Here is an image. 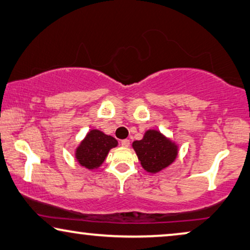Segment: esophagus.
Wrapping results in <instances>:
<instances>
[{"label":"esophagus","instance_id":"esophagus-1","mask_svg":"<svg viewBox=\"0 0 250 250\" xmlns=\"http://www.w3.org/2000/svg\"><path fill=\"white\" fill-rule=\"evenodd\" d=\"M121 146L122 147H129L130 146V140L129 139H124L121 140Z\"/></svg>","mask_w":250,"mask_h":250}]
</instances>
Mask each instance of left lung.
I'll return each mask as SVG.
<instances>
[{"mask_svg": "<svg viewBox=\"0 0 250 250\" xmlns=\"http://www.w3.org/2000/svg\"><path fill=\"white\" fill-rule=\"evenodd\" d=\"M132 147L141 166L149 173H157L170 165L177 155L176 146L156 130H148L143 139L133 141Z\"/></svg>", "mask_w": 250, "mask_h": 250, "instance_id": "obj_1", "label": "left lung"}]
</instances>
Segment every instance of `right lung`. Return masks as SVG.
<instances>
[{
    "label": "right lung",
    "instance_id": "obj_1",
    "mask_svg": "<svg viewBox=\"0 0 250 250\" xmlns=\"http://www.w3.org/2000/svg\"><path fill=\"white\" fill-rule=\"evenodd\" d=\"M117 145L118 141L113 137L104 135L100 130H91L76 149L77 162L88 169L98 168L110 149Z\"/></svg>",
    "mask_w": 250,
    "mask_h": 250
}]
</instances>
